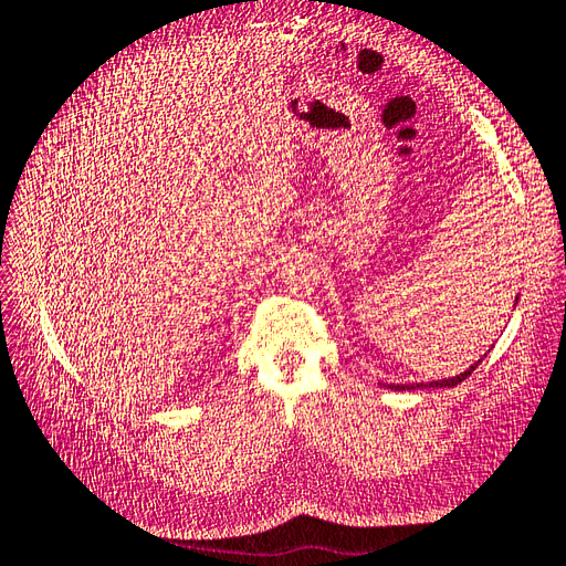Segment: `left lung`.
<instances>
[{"label": "left lung", "mask_w": 566, "mask_h": 566, "mask_svg": "<svg viewBox=\"0 0 566 566\" xmlns=\"http://www.w3.org/2000/svg\"><path fill=\"white\" fill-rule=\"evenodd\" d=\"M515 304H518V296H515ZM515 308V306H513ZM486 357V355H484ZM482 357V359H484ZM482 359H476V363L469 367V369H464L462 375H454V377H448V379H438V381H420V384H381V387H387V389H394V391H408V389H442V387H457V384L460 381H464L469 375H472V371L479 367V363H482Z\"/></svg>", "instance_id": "obj_1"}]
</instances>
